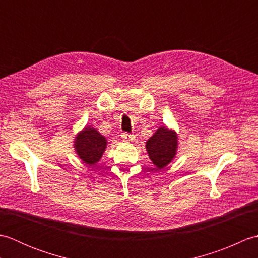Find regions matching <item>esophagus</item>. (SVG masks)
I'll list each match as a JSON object with an SVG mask.
<instances>
[{
    "label": "esophagus",
    "instance_id": "esophagus-1",
    "mask_svg": "<svg viewBox=\"0 0 258 258\" xmlns=\"http://www.w3.org/2000/svg\"><path fill=\"white\" fill-rule=\"evenodd\" d=\"M120 138H122V140H123V141H125V142H131V141H133V140H134L135 136H134L133 134L123 133L122 135H120Z\"/></svg>",
    "mask_w": 258,
    "mask_h": 258
}]
</instances>
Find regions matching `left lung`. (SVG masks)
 Instances as JSON below:
<instances>
[{"label": "left lung", "instance_id": "1", "mask_svg": "<svg viewBox=\"0 0 258 258\" xmlns=\"http://www.w3.org/2000/svg\"><path fill=\"white\" fill-rule=\"evenodd\" d=\"M145 149L157 169L166 167L177 154L178 134L166 125L160 126L146 141Z\"/></svg>", "mask_w": 258, "mask_h": 258}]
</instances>
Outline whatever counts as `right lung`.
I'll list each match as a JSON object with an SVG mask.
<instances>
[{
	"label": "right lung",
	"instance_id": "obj_1",
	"mask_svg": "<svg viewBox=\"0 0 258 258\" xmlns=\"http://www.w3.org/2000/svg\"><path fill=\"white\" fill-rule=\"evenodd\" d=\"M73 147L76 155L89 166L100 162L107 147V140L92 126H85L75 135Z\"/></svg>",
	"mask_w": 258,
	"mask_h": 258
}]
</instances>
